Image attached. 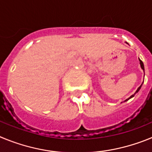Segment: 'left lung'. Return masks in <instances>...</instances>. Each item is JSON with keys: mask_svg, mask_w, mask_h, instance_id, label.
Returning <instances> with one entry per match:
<instances>
[{"mask_svg": "<svg viewBox=\"0 0 152 152\" xmlns=\"http://www.w3.org/2000/svg\"><path fill=\"white\" fill-rule=\"evenodd\" d=\"M139 61H140V65H141V68H142V70H143V71H144V72H145L144 64H143V62H142V61H141V60H140V59H139ZM142 85H141V86H140V87H139V88H138V89H137V91H135V94H132V96H130V97H129V98H128V99H126V100H125V101H124V102L127 101V100H129V99H131V98H132V97H133V96H135V94H136V93H138V92H139V90H140V89H141V87H142Z\"/></svg>", "mask_w": 152, "mask_h": 152, "instance_id": "8db88e82", "label": "left lung"}]
</instances>
